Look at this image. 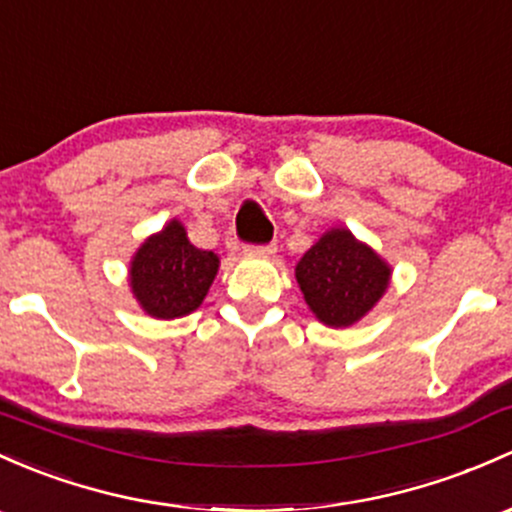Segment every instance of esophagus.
I'll list each match as a JSON object with an SVG mask.
<instances>
[{
	"label": "esophagus",
	"mask_w": 512,
	"mask_h": 512,
	"mask_svg": "<svg viewBox=\"0 0 512 512\" xmlns=\"http://www.w3.org/2000/svg\"><path fill=\"white\" fill-rule=\"evenodd\" d=\"M244 251L251 256H271L276 254V244H246Z\"/></svg>",
	"instance_id": "obj_1"
}]
</instances>
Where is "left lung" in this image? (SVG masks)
Here are the masks:
<instances>
[{"instance_id":"left-lung-1","label":"left lung","mask_w":512,"mask_h":512,"mask_svg":"<svg viewBox=\"0 0 512 512\" xmlns=\"http://www.w3.org/2000/svg\"><path fill=\"white\" fill-rule=\"evenodd\" d=\"M310 310L329 327H349L386 293L390 268L346 229H332L295 268Z\"/></svg>"}]
</instances>
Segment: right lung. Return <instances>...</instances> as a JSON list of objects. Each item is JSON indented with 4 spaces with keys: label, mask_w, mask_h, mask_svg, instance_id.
I'll return each mask as SVG.
<instances>
[{
    "label": "right lung",
    "mask_w": 512,
    "mask_h": 512,
    "mask_svg": "<svg viewBox=\"0 0 512 512\" xmlns=\"http://www.w3.org/2000/svg\"><path fill=\"white\" fill-rule=\"evenodd\" d=\"M219 258L192 246L180 222L151 236L131 261V290L151 317L173 320L200 307L217 276Z\"/></svg>",
    "instance_id": "1"
}]
</instances>
